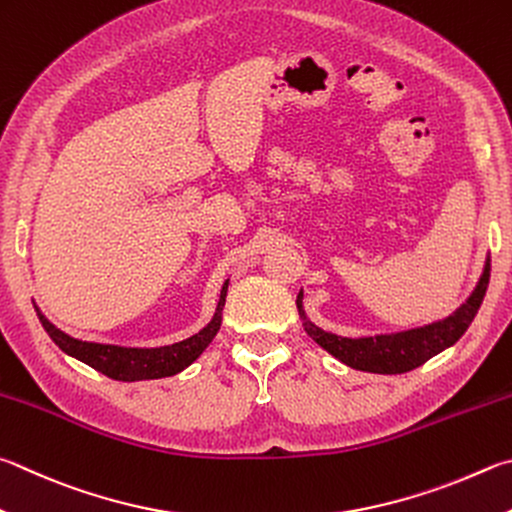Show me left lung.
<instances>
[{"label":"left lung","mask_w":512,"mask_h":512,"mask_svg":"<svg viewBox=\"0 0 512 512\" xmlns=\"http://www.w3.org/2000/svg\"><path fill=\"white\" fill-rule=\"evenodd\" d=\"M490 280V255L486 257L483 271L477 286L466 297L457 311L445 315L441 320H434L423 327L396 331V333H378V336H360L345 338L338 333L324 331L318 324H313L304 313V293H297V311L304 324V331L318 342V345L329 351L333 358L345 362L347 367L358 371H371V374H405L421 367L423 362L430 360L436 353L445 351L457 342L470 322L475 320L479 306L486 295Z\"/></svg>","instance_id":"1"}]
</instances>
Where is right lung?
<instances>
[{
    "label": "right lung",
    "instance_id": "obj_1",
    "mask_svg": "<svg viewBox=\"0 0 512 512\" xmlns=\"http://www.w3.org/2000/svg\"><path fill=\"white\" fill-rule=\"evenodd\" d=\"M226 293H228V280L221 286L219 302L212 320L203 327L199 333L185 338L181 342H174V345L165 347H120V345H102V342H87L78 340L64 333L62 329L55 327L49 318L37 309V318H40L44 331L49 333L51 340L58 345L67 356L76 358L85 365L94 367L100 374H105L114 380H123V383H136V380H154V378H165L174 376L190 367L194 360H197L206 347L217 336L221 327V318H224V304H226Z\"/></svg>",
    "mask_w": 512,
    "mask_h": 512
}]
</instances>
